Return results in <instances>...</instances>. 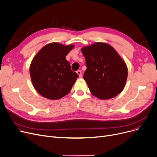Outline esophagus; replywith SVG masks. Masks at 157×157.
<instances>
[{"label": "esophagus", "instance_id": "1", "mask_svg": "<svg viewBox=\"0 0 157 157\" xmlns=\"http://www.w3.org/2000/svg\"><path fill=\"white\" fill-rule=\"evenodd\" d=\"M77 74H78V76L79 78H81L82 77V72L81 71H77Z\"/></svg>", "mask_w": 157, "mask_h": 157}]
</instances>
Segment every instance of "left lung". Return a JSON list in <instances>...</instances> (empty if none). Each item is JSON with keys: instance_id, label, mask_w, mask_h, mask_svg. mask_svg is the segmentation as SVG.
Segmentation results:
<instances>
[{"instance_id": "1", "label": "left lung", "mask_w": 157, "mask_h": 157, "mask_svg": "<svg viewBox=\"0 0 157 157\" xmlns=\"http://www.w3.org/2000/svg\"><path fill=\"white\" fill-rule=\"evenodd\" d=\"M86 59L83 79L91 94L102 100L114 98L124 88L127 66L110 44L95 43L81 48Z\"/></svg>"}]
</instances>
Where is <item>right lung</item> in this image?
Masks as SVG:
<instances>
[{"mask_svg": "<svg viewBox=\"0 0 157 157\" xmlns=\"http://www.w3.org/2000/svg\"><path fill=\"white\" fill-rule=\"evenodd\" d=\"M74 47L52 43L43 46L34 57L30 75L33 86L40 95L57 100L69 93L78 78L65 59Z\"/></svg>", "mask_w": 157, "mask_h": 157, "instance_id": "add662e5", "label": "right lung"}]
</instances>
